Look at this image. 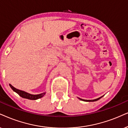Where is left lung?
I'll return each instance as SVG.
<instances>
[{"label": "left lung", "mask_w": 128, "mask_h": 128, "mask_svg": "<svg viewBox=\"0 0 128 128\" xmlns=\"http://www.w3.org/2000/svg\"><path fill=\"white\" fill-rule=\"evenodd\" d=\"M103 96H102V97H100V98H96V99H94V100H83V99H81V98H80V100H83V101H85V102H95V101H97V100H99L100 98H102Z\"/></svg>", "instance_id": "1"}]
</instances>
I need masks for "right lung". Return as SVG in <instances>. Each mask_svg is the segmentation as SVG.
<instances>
[{
  "label": "right lung",
  "instance_id": "1",
  "mask_svg": "<svg viewBox=\"0 0 128 128\" xmlns=\"http://www.w3.org/2000/svg\"><path fill=\"white\" fill-rule=\"evenodd\" d=\"M9 86L11 87V88L14 90V92H15L16 93L18 94L22 98H28V99L30 100H36L38 98H41L42 97H43L44 96V94L45 93H43L41 94H36V95H34V94H30L28 93H26V92L22 91V90H18L17 88H14V86H12L10 84H9Z\"/></svg>",
  "mask_w": 128,
  "mask_h": 128
}]
</instances>
